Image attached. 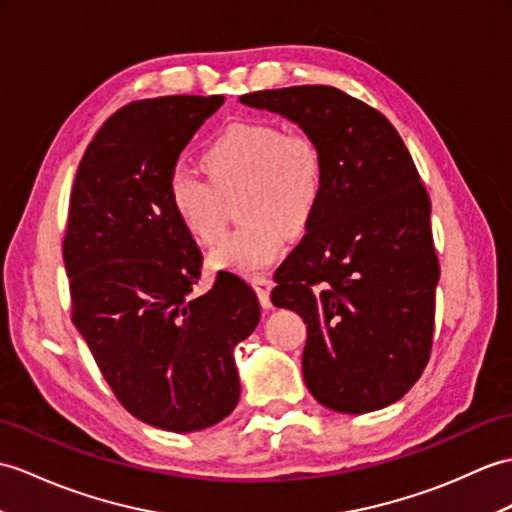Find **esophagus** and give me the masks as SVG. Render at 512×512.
<instances>
[{"mask_svg":"<svg viewBox=\"0 0 512 512\" xmlns=\"http://www.w3.org/2000/svg\"><path fill=\"white\" fill-rule=\"evenodd\" d=\"M251 283H253L257 296H259L261 307H264V310H268V307L272 305L270 303V290H272V285H275V283H272V279H268V277H255Z\"/></svg>","mask_w":512,"mask_h":512,"instance_id":"34e87169","label":"esophagus"}]
</instances>
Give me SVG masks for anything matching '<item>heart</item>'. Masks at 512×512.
<instances>
[{
  "instance_id": "1",
  "label": "heart",
  "mask_w": 512,
  "mask_h": 512,
  "mask_svg": "<svg viewBox=\"0 0 512 512\" xmlns=\"http://www.w3.org/2000/svg\"><path fill=\"white\" fill-rule=\"evenodd\" d=\"M209 178L176 168L168 181L170 205L200 244H218L227 216L224 200L240 192L237 216L246 222L211 261L257 275L275 261L285 233L310 227L325 194V154L307 133H285L270 122L233 124L202 154Z\"/></svg>"
}]
</instances>
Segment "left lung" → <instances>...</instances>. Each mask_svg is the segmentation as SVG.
I'll list each match as a JSON object with an SVG mask.
<instances>
[{
    "label": "left lung",
    "mask_w": 512,
    "mask_h": 512,
    "mask_svg": "<svg viewBox=\"0 0 512 512\" xmlns=\"http://www.w3.org/2000/svg\"><path fill=\"white\" fill-rule=\"evenodd\" d=\"M325 154V194L275 272L272 303L307 325L303 377L325 408L364 414L399 401L430 362L441 277L430 196L403 139L336 87L253 91Z\"/></svg>",
    "instance_id": "8db88e82"
}]
</instances>
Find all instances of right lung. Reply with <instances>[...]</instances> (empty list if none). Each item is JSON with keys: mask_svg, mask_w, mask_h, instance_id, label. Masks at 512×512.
<instances>
[{"mask_svg": "<svg viewBox=\"0 0 512 512\" xmlns=\"http://www.w3.org/2000/svg\"><path fill=\"white\" fill-rule=\"evenodd\" d=\"M222 95H165L122 106L82 157L69 196L63 259L71 320L139 421L196 432L240 399L233 349L253 334L251 285L220 270L194 294L202 253L170 205L178 154Z\"/></svg>", "mask_w": 512, "mask_h": 512, "instance_id": "1", "label": "right lung"}]
</instances>
